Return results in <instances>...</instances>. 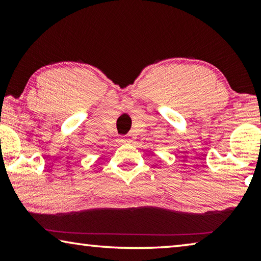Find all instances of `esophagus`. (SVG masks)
Here are the masks:
<instances>
[{
    "instance_id": "obj_1",
    "label": "esophagus",
    "mask_w": 261,
    "mask_h": 261,
    "mask_svg": "<svg viewBox=\"0 0 261 261\" xmlns=\"http://www.w3.org/2000/svg\"><path fill=\"white\" fill-rule=\"evenodd\" d=\"M131 141V139H129V138H123L122 140H121V143H123V144H127V143H130Z\"/></svg>"
}]
</instances>
